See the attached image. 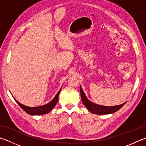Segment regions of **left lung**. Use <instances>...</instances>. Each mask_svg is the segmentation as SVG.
<instances>
[{"label": "left lung", "instance_id": "left-lung-1", "mask_svg": "<svg viewBox=\"0 0 146 146\" xmlns=\"http://www.w3.org/2000/svg\"><path fill=\"white\" fill-rule=\"evenodd\" d=\"M80 95L81 98H82V101L88 110L91 111L93 114L96 115H106V114H111V113H113L118 110H119L121 108L123 107V106L125 104V103L122 104L121 105L118 106H103L97 105L96 104H94L91 102V101L89 100L87 98H86L85 93H84L81 86H80Z\"/></svg>", "mask_w": 146, "mask_h": 146}]
</instances>
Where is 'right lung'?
<instances>
[{"label": "right lung", "mask_w": 146, "mask_h": 146, "mask_svg": "<svg viewBox=\"0 0 146 146\" xmlns=\"http://www.w3.org/2000/svg\"><path fill=\"white\" fill-rule=\"evenodd\" d=\"M61 89L62 88L60 89V90L58 91V92L56 93L55 97H54L53 99L51 100V102H49V103L47 104L41 106H38V107H34V108L28 107V106H24L20 102H19L15 98H14V99L16 101L17 103L20 106V107H21L24 111H26L29 115H40L47 114V113L50 112L51 111L53 110L54 107L55 106V105L56 104V103H57L58 100V95L59 94H60Z\"/></svg>", "instance_id": "right-lung-1"}]
</instances>
